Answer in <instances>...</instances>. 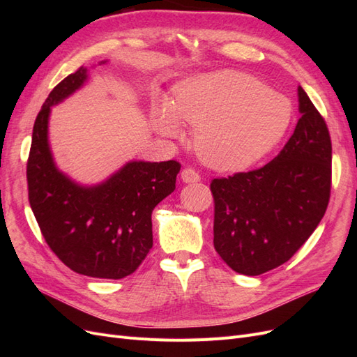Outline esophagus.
Wrapping results in <instances>:
<instances>
[{
    "label": "esophagus",
    "mask_w": 357,
    "mask_h": 357,
    "mask_svg": "<svg viewBox=\"0 0 357 357\" xmlns=\"http://www.w3.org/2000/svg\"><path fill=\"white\" fill-rule=\"evenodd\" d=\"M181 180L185 183H197L201 180V176L193 168H185L181 171Z\"/></svg>",
    "instance_id": "1"
}]
</instances>
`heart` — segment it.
Returning <instances> with one entry per match:
<instances>
[{
	"label": "heart",
	"instance_id": "1",
	"mask_svg": "<svg viewBox=\"0 0 357 357\" xmlns=\"http://www.w3.org/2000/svg\"><path fill=\"white\" fill-rule=\"evenodd\" d=\"M291 104L252 75L215 71L176 86L172 100L160 101L152 125L167 138L183 134L180 122L195 126L193 147L204 164L236 171L264 158L290 126Z\"/></svg>",
	"mask_w": 357,
	"mask_h": 357
}]
</instances>
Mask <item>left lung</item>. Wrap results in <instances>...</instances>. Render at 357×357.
<instances>
[{
    "label": "left lung",
    "mask_w": 357,
    "mask_h": 357,
    "mask_svg": "<svg viewBox=\"0 0 357 357\" xmlns=\"http://www.w3.org/2000/svg\"><path fill=\"white\" fill-rule=\"evenodd\" d=\"M301 117L262 168L214 178V248L229 268L261 275L283 265L314 232L331 197L332 144L325 119L298 86Z\"/></svg>",
    "instance_id": "1"
}]
</instances>
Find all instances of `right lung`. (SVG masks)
Returning <instances> with one entry per match:
<instances>
[{"label": "right lung", "mask_w": 357, "mask_h": 357, "mask_svg": "<svg viewBox=\"0 0 357 357\" xmlns=\"http://www.w3.org/2000/svg\"><path fill=\"white\" fill-rule=\"evenodd\" d=\"M86 80L88 68L80 67L41 107L26 164L28 197L43 236L63 264L82 275L119 280L132 274L152 248V211L174 192L180 164L131 160L93 186L63 174L49 146V117L52 107Z\"/></svg>", "instance_id": "obj_1"}]
</instances>
